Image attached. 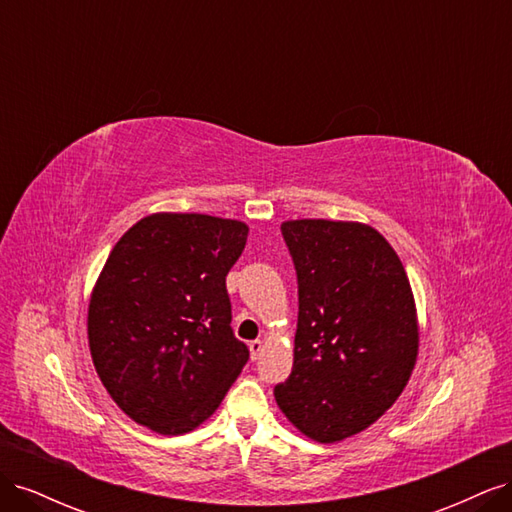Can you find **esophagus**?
<instances>
[{"label":"esophagus","mask_w":512,"mask_h":512,"mask_svg":"<svg viewBox=\"0 0 512 512\" xmlns=\"http://www.w3.org/2000/svg\"><path fill=\"white\" fill-rule=\"evenodd\" d=\"M262 350H265V344H262L260 339H254V342H250V356H252V361L258 359V356L262 354Z\"/></svg>","instance_id":"1"}]
</instances>
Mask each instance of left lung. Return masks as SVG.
Returning a JSON list of instances; mask_svg holds the SVG:
<instances>
[{"instance_id":"1","label":"left lung","mask_w":512,"mask_h":512,"mask_svg":"<svg viewBox=\"0 0 512 512\" xmlns=\"http://www.w3.org/2000/svg\"><path fill=\"white\" fill-rule=\"evenodd\" d=\"M299 284L294 363L273 389L288 421L316 442L363 431L404 391L418 327L408 275L378 230L359 222L282 224Z\"/></svg>"}]
</instances>
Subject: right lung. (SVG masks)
<instances>
[{
  "mask_svg": "<svg viewBox=\"0 0 512 512\" xmlns=\"http://www.w3.org/2000/svg\"><path fill=\"white\" fill-rule=\"evenodd\" d=\"M245 241L237 220L156 213L113 247L89 301V350L108 395L138 425L192 431L250 359L226 290Z\"/></svg>",
  "mask_w": 512,
  "mask_h": 512,
  "instance_id": "add662e5",
  "label": "right lung"
}]
</instances>
